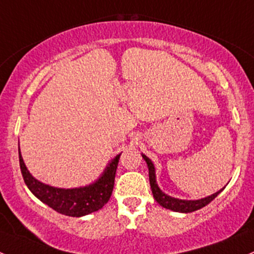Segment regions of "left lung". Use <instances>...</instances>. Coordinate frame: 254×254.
<instances>
[{
    "instance_id": "8db88e82",
    "label": "left lung",
    "mask_w": 254,
    "mask_h": 254,
    "mask_svg": "<svg viewBox=\"0 0 254 254\" xmlns=\"http://www.w3.org/2000/svg\"><path fill=\"white\" fill-rule=\"evenodd\" d=\"M143 159L145 160L146 165H148L149 169V182H150V188H151V192H153L154 195V199L159 203L161 206L164 208L170 209V210H174V211H179V213H192V211L198 210V209L203 208L206 204L211 202L219 193L221 192L220 190H218L216 193L214 194L208 195V197L202 198V199H197V200H185V199H179V198H174V197H170V195L165 194L163 190L159 188L158 184H156V176H155V167H154V164L151 163L150 159L148 156H145L143 154Z\"/></svg>"
}]
</instances>
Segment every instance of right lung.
I'll list each match as a JSON object with an SVG mask.
<instances>
[{"label": "right lung", "instance_id": "obj_1", "mask_svg": "<svg viewBox=\"0 0 254 254\" xmlns=\"http://www.w3.org/2000/svg\"><path fill=\"white\" fill-rule=\"evenodd\" d=\"M120 156L121 154L116 155L110 161L109 165L104 170L103 175L95 182L85 187L67 188V190L45 185L31 176L23 161L20 149L19 165L25 185L38 199L56 210L57 213L73 216V218H79V216L98 211L109 202L112 190H114L115 175H116Z\"/></svg>", "mask_w": 254, "mask_h": 254}]
</instances>
